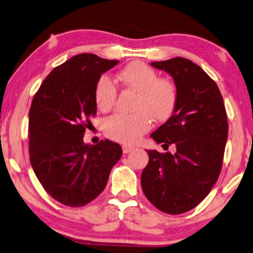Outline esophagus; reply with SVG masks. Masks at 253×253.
I'll return each mask as SVG.
<instances>
[{
	"mask_svg": "<svg viewBox=\"0 0 253 253\" xmlns=\"http://www.w3.org/2000/svg\"><path fill=\"white\" fill-rule=\"evenodd\" d=\"M134 148L133 147H130V145H126V144H124V145H122V150H123V153H129V152H131L132 150H133Z\"/></svg>",
	"mask_w": 253,
	"mask_h": 253,
	"instance_id": "obj_1",
	"label": "esophagus"
}]
</instances>
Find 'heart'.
Here are the masks:
<instances>
[{"label": "heart", "mask_w": 253, "mask_h": 253, "mask_svg": "<svg viewBox=\"0 0 253 253\" xmlns=\"http://www.w3.org/2000/svg\"><path fill=\"white\" fill-rule=\"evenodd\" d=\"M124 87L138 92L133 114H114L104 123L105 134L118 142L135 143L151 127V119L163 122L173 115L179 102L178 87L169 79L159 78L157 71L142 62H132L118 74ZM117 86L109 77L102 75L94 87L96 106L103 112L113 108Z\"/></svg>", "instance_id": "heart-1"}]
</instances>
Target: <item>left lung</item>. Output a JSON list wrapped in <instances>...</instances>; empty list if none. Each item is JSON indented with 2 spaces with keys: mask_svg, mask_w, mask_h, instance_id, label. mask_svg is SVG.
Masks as SVG:
<instances>
[{
  "mask_svg": "<svg viewBox=\"0 0 253 253\" xmlns=\"http://www.w3.org/2000/svg\"><path fill=\"white\" fill-rule=\"evenodd\" d=\"M173 78L179 102L172 117L151 134L163 149L148 150L149 163L141 185L159 210L181 214L197 207L219 178L228 139V119L215 82L200 66L184 57L152 62Z\"/></svg>",
  "mask_w": 253,
  "mask_h": 253,
  "instance_id": "1",
  "label": "left lung"
}]
</instances>
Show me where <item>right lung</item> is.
I'll return each instance as SVG.
<instances>
[{
  "mask_svg": "<svg viewBox=\"0 0 253 253\" xmlns=\"http://www.w3.org/2000/svg\"><path fill=\"white\" fill-rule=\"evenodd\" d=\"M119 63L92 53L56 66L35 93L29 112L30 161L40 183L56 201L83 207L103 191L122 148L109 140L84 143L96 114L95 83Z\"/></svg>",
  "mask_w": 253,
  "mask_h": 253,
  "instance_id": "1",
  "label": "right lung"
}]
</instances>
